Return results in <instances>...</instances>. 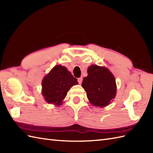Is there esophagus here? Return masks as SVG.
Wrapping results in <instances>:
<instances>
[{
    "mask_svg": "<svg viewBox=\"0 0 153 153\" xmlns=\"http://www.w3.org/2000/svg\"><path fill=\"white\" fill-rule=\"evenodd\" d=\"M82 81H83V77H79V78L77 79V82H78V83L79 84H81V83H82Z\"/></svg>",
    "mask_w": 153,
    "mask_h": 153,
    "instance_id": "34e87169",
    "label": "esophagus"
}]
</instances>
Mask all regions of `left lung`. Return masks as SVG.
Returning <instances> with one entry per match:
<instances>
[{
  "mask_svg": "<svg viewBox=\"0 0 153 153\" xmlns=\"http://www.w3.org/2000/svg\"><path fill=\"white\" fill-rule=\"evenodd\" d=\"M87 76L83 77L82 85L87 93L89 102L93 106L105 107L114 99L116 85L114 76L105 67L91 65L87 70Z\"/></svg>",
  "mask_w": 153,
  "mask_h": 153,
  "instance_id": "1",
  "label": "left lung"
}]
</instances>
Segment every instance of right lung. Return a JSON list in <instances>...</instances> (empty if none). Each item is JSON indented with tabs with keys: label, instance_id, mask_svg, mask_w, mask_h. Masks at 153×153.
I'll return each instance as SVG.
<instances>
[{
	"label": "right lung",
	"instance_id": "add662e5",
	"mask_svg": "<svg viewBox=\"0 0 153 153\" xmlns=\"http://www.w3.org/2000/svg\"><path fill=\"white\" fill-rule=\"evenodd\" d=\"M64 66H55L42 82V94L48 103L61 105L68 91L78 82Z\"/></svg>",
	"mask_w": 153,
	"mask_h": 153
}]
</instances>
